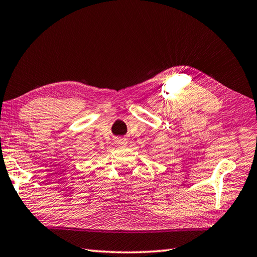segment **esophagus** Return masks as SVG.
Masks as SVG:
<instances>
[{"label": "esophagus", "instance_id": "obj_1", "mask_svg": "<svg viewBox=\"0 0 257 257\" xmlns=\"http://www.w3.org/2000/svg\"><path fill=\"white\" fill-rule=\"evenodd\" d=\"M128 143H127V139H124V138H122V139H118L117 140V145L118 146H121V147H124L125 145H127Z\"/></svg>", "mask_w": 257, "mask_h": 257}]
</instances>
